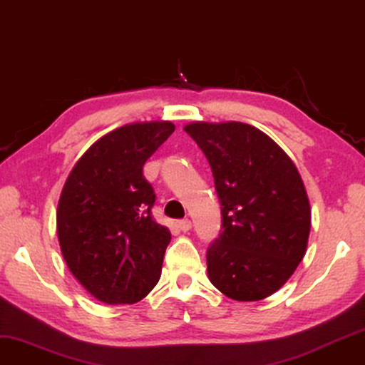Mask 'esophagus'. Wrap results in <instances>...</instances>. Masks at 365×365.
Segmentation results:
<instances>
[{
  "label": "esophagus",
  "instance_id": "34e87169",
  "mask_svg": "<svg viewBox=\"0 0 365 365\" xmlns=\"http://www.w3.org/2000/svg\"><path fill=\"white\" fill-rule=\"evenodd\" d=\"M178 227H180V230H183V232H188V230L192 229V222H190V219H182L178 222Z\"/></svg>",
  "mask_w": 365,
  "mask_h": 365
}]
</instances>
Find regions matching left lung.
<instances>
[{
    "instance_id": "left-lung-1",
    "label": "left lung",
    "mask_w": 365,
    "mask_h": 365,
    "mask_svg": "<svg viewBox=\"0 0 365 365\" xmlns=\"http://www.w3.org/2000/svg\"><path fill=\"white\" fill-rule=\"evenodd\" d=\"M214 175L222 232L207 249V274L225 297L257 302L283 286L307 252L310 202L297 167L249 124H187Z\"/></svg>"
}]
</instances>
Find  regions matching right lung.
<instances>
[{"label": "right lung", "instance_id": "obj_1", "mask_svg": "<svg viewBox=\"0 0 365 365\" xmlns=\"http://www.w3.org/2000/svg\"><path fill=\"white\" fill-rule=\"evenodd\" d=\"M175 131L170 121L133 123L99 138L68 173L57 234L71 273L108 305L140 302L158 283L172 234L155 222L143 165Z\"/></svg>", "mask_w": 365, "mask_h": 365}]
</instances>
